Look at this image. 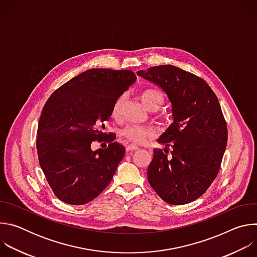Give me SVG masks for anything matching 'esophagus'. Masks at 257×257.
<instances>
[{"instance_id": "obj_1", "label": "esophagus", "mask_w": 257, "mask_h": 257, "mask_svg": "<svg viewBox=\"0 0 257 257\" xmlns=\"http://www.w3.org/2000/svg\"><path fill=\"white\" fill-rule=\"evenodd\" d=\"M135 150H138V146H136L135 144H129L128 146H126V151L127 153H130V152H133Z\"/></svg>"}]
</instances>
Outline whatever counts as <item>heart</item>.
Instances as JSON below:
<instances>
[{
	"label": "heart",
	"mask_w": 257,
	"mask_h": 257,
	"mask_svg": "<svg viewBox=\"0 0 257 257\" xmlns=\"http://www.w3.org/2000/svg\"><path fill=\"white\" fill-rule=\"evenodd\" d=\"M122 99H123L122 96L116 99V101L112 106V116L114 118H117L120 114ZM140 99L146 108L155 109L156 111V109L159 108L164 102V94L157 89H145L140 93ZM150 134H151L150 131L139 126H129L122 131L123 136H125L129 140L136 143L143 142L145 138Z\"/></svg>",
	"instance_id": "1"
}]
</instances>
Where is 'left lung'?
<instances>
[{
    "mask_svg": "<svg viewBox=\"0 0 257 257\" xmlns=\"http://www.w3.org/2000/svg\"><path fill=\"white\" fill-rule=\"evenodd\" d=\"M136 73L159 86L172 105L173 123L158 141L167 146L172 142L173 151L168 157L154 150L150 184L170 204L189 203L207 190L221 167L228 141L221 104L202 78L179 67L163 65Z\"/></svg>",
    "mask_w": 257,
    "mask_h": 257,
    "instance_id": "8db88e82",
    "label": "left lung"
}]
</instances>
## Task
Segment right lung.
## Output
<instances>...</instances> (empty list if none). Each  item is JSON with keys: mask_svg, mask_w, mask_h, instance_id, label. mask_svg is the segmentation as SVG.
Segmentation results:
<instances>
[{"mask_svg": "<svg viewBox=\"0 0 257 257\" xmlns=\"http://www.w3.org/2000/svg\"><path fill=\"white\" fill-rule=\"evenodd\" d=\"M135 80L129 70L90 69L49 97L39 122L36 150L41 168L60 200L85 204L112 181L125 148L105 138L104 123L116 99ZM94 140L110 144L106 149L92 151Z\"/></svg>", "mask_w": 257, "mask_h": 257, "instance_id": "add662e5", "label": "right lung"}]
</instances>
